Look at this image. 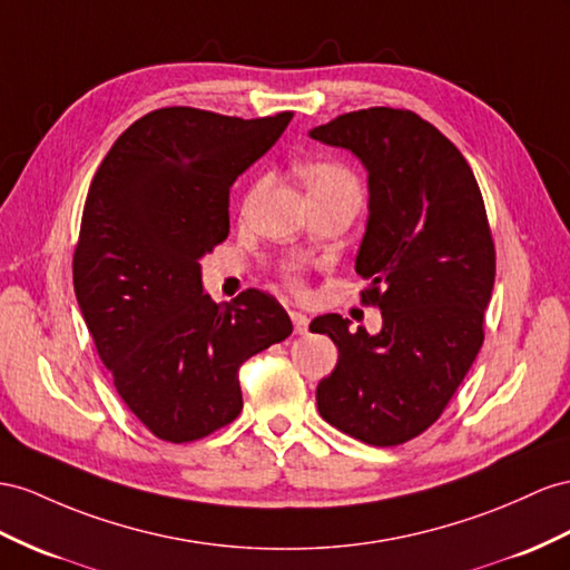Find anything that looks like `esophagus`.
<instances>
[{
	"label": "esophagus",
	"instance_id": "34e87169",
	"mask_svg": "<svg viewBox=\"0 0 570 570\" xmlns=\"http://www.w3.org/2000/svg\"><path fill=\"white\" fill-rule=\"evenodd\" d=\"M288 315H291V323H294V332H296V334H305V332H308V323H311L308 315L301 313V311H291Z\"/></svg>",
	"mask_w": 570,
	"mask_h": 570
}]
</instances>
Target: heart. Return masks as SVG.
<instances>
[{"mask_svg": "<svg viewBox=\"0 0 570 570\" xmlns=\"http://www.w3.org/2000/svg\"><path fill=\"white\" fill-rule=\"evenodd\" d=\"M301 178L308 187V195H325V193H344L358 197V180L356 175L337 160H313L301 168ZM291 284L301 286L296 276H291Z\"/></svg>", "mask_w": 570, "mask_h": 570, "instance_id": "heart-1", "label": "heart"}]
</instances>
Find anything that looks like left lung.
<instances>
[{
    "label": "left lung",
    "instance_id": "obj_1",
    "mask_svg": "<svg viewBox=\"0 0 570 570\" xmlns=\"http://www.w3.org/2000/svg\"><path fill=\"white\" fill-rule=\"evenodd\" d=\"M352 151L368 173V222L356 272L383 330L337 313L311 332L337 344L317 383L320 416L368 445H400L443 414L484 342L495 253L484 199L458 146L412 110L368 108L308 132Z\"/></svg>",
    "mask_w": 570,
    "mask_h": 570
}]
</instances>
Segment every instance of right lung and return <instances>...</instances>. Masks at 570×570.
<instances>
[{"mask_svg":"<svg viewBox=\"0 0 570 570\" xmlns=\"http://www.w3.org/2000/svg\"><path fill=\"white\" fill-rule=\"evenodd\" d=\"M291 118L160 108L127 127L94 175L75 250L77 301L118 395L160 441L230 424L243 410V363L294 330L265 291L216 305L199 265L228 236L230 185Z\"/></svg>","mask_w":570,"mask_h":570,"instance_id":"right-lung-1","label":"right lung"}]
</instances>
